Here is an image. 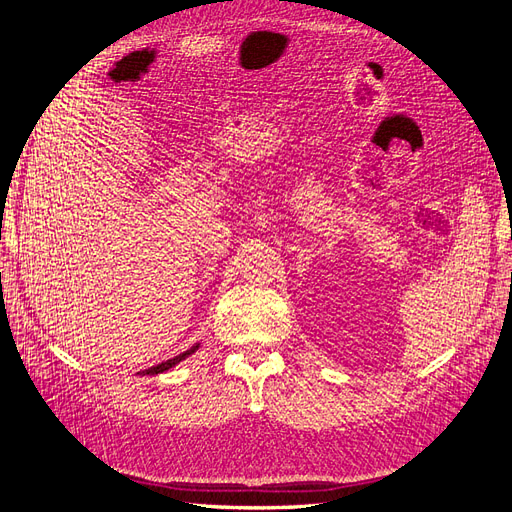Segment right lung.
Instances as JSON below:
<instances>
[{
  "label": "right lung",
  "mask_w": 512,
  "mask_h": 512,
  "mask_svg": "<svg viewBox=\"0 0 512 512\" xmlns=\"http://www.w3.org/2000/svg\"><path fill=\"white\" fill-rule=\"evenodd\" d=\"M198 350V344L196 346H192L190 350H185V352H181L179 356H175V359H168V361H164V363H160V365H156V367H149V369H143V371H138V374H147V376H156V374H162V371H166V369H170V367H175L177 363H181L185 356H190V354H194Z\"/></svg>",
  "instance_id": "right-lung-1"
}]
</instances>
